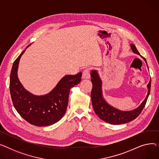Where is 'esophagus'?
<instances>
[{"mask_svg":"<svg viewBox=\"0 0 159 159\" xmlns=\"http://www.w3.org/2000/svg\"><path fill=\"white\" fill-rule=\"evenodd\" d=\"M83 79H89L90 77V69L87 68L84 70L82 72Z\"/></svg>","mask_w":159,"mask_h":159,"instance_id":"1","label":"esophagus"}]
</instances>
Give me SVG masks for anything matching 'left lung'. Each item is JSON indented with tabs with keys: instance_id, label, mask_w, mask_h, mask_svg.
Here are the masks:
<instances>
[{
	"instance_id": "left-lung-1",
	"label": "left lung",
	"mask_w": 159,
	"mask_h": 159,
	"mask_svg": "<svg viewBox=\"0 0 159 159\" xmlns=\"http://www.w3.org/2000/svg\"><path fill=\"white\" fill-rule=\"evenodd\" d=\"M131 47L133 52L139 54L134 44H131ZM91 77L93 84L92 90L91 92L93 107L95 113L102 120L111 124H124L135 119L144 109L151 89V79L148 84V95L140 106L137 109L130 111H121L115 109L105 102L102 95V82L96 71H91Z\"/></svg>"
}]
</instances>
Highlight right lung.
Here are the masks:
<instances>
[{
	"label": "right lung",
	"mask_w": 159,
	"mask_h": 159,
	"mask_svg": "<svg viewBox=\"0 0 159 159\" xmlns=\"http://www.w3.org/2000/svg\"><path fill=\"white\" fill-rule=\"evenodd\" d=\"M25 50L14 61L10 74V89L13 106L22 117L37 126L52 125L62 119L68 103L71 88L81 80L82 73L66 75L49 93L35 96L23 88L17 77L19 60Z\"/></svg>",
	"instance_id": "1"
}]
</instances>
